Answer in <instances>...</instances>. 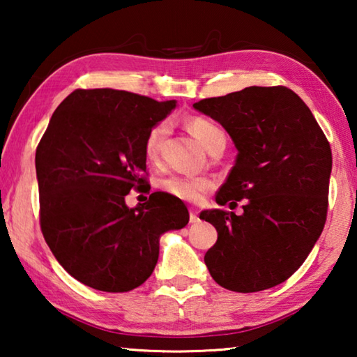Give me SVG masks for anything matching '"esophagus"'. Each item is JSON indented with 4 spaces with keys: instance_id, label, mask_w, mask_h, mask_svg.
Returning <instances> with one entry per match:
<instances>
[{
    "instance_id": "34e87169",
    "label": "esophagus",
    "mask_w": 357,
    "mask_h": 357,
    "mask_svg": "<svg viewBox=\"0 0 357 357\" xmlns=\"http://www.w3.org/2000/svg\"><path fill=\"white\" fill-rule=\"evenodd\" d=\"M189 220H190V223H197L198 220V213L197 211H193V209H190V215H189Z\"/></svg>"
}]
</instances>
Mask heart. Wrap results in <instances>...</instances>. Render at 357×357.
<instances>
[{
	"instance_id": "heart-1",
	"label": "heart",
	"mask_w": 357,
	"mask_h": 357,
	"mask_svg": "<svg viewBox=\"0 0 357 357\" xmlns=\"http://www.w3.org/2000/svg\"><path fill=\"white\" fill-rule=\"evenodd\" d=\"M187 129L190 134L200 142L202 146L208 151L213 149L215 144L225 143V134L220 128H217L214 123H211L206 118H190L187 121ZM168 132V126L165 123L155 124L151 128L146 138H144V155L149 162H157L160 159L162 148ZM165 192L170 195L179 198V200L198 203L203 200L204 193L209 192L214 187V181L203 176H184V174H173V176L164 179Z\"/></svg>"
}]
</instances>
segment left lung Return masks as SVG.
Returning a JSON list of instances; mask_svg holds the SVG:
<instances>
[{
  "mask_svg": "<svg viewBox=\"0 0 357 357\" xmlns=\"http://www.w3.org/2000/svg\"><path fill=\"white\" fill-rule=\"evenodd\" d=\"M220 123L238 149L215 202L244 213L202 211L217 243L204 255L220 287L255 293L289 279L328 215L332 153L310 108L287 86H249L193 104Z\"/></svg>",
  "mask_w": 357,
  "mask_h": 357,
  "instance_id": "obj_1",
  "label": "left lung"
}]
</instances>
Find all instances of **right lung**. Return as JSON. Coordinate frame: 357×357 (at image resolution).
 <instances>
[{
  "instance_id": "1",
  "label": "right lung",
  "mask_w": 357,
  "mask_h": 357,
  "mask_svg": "<svg viewBox=\"0 0 357 357\" xmlns=\"http://www.w3.org/2000/svg\"><path fill=\"white\" fill-rule=\"evenodd\" d=\"M174 100L110 88L75 89L53 113L36 149L39 217L45 243L68 273L99 291L126 293L146 282L159 238L189 223L179 198L148 192L144 138Z\"/></svg>"
}]
</instances>
